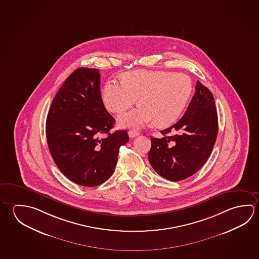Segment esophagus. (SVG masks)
Instances as JSON below:
<instances>
[{
  "label": "esophagus",
  "instance_id": "34e87169",
  "mask_svg": "<svg viewBox=\"0 0 259 259\" xmlns=\"http://www.w3.org/2000/svg\"><path fill=\"white\" fill-rule=\"evenodd\" d=\"M128 136H129L130 138H134L136 136H139V133L136 131V130H130V131L128 132Z\"/></svg>",
  "mask_w": 259,
  "mask_h": 259
}]
</instances>
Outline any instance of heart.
Returning <instances> with one entry per match:
<instances>
[{"instance_id": "b5f03b06", "label": "heart", "mask_w": 259, "mask_h": 259, "mask_svg": "<svg viewBox=\"0 0 259 259\" xmlns=\"http://www.w3.org/2000/svg\"><path fill=\"white\" fill-rule=\"evenodd\" d=\"M192 91L193 83L185 73L135 70L124 73L122 82H106L102 101L106 110L121 114L138 98L140 106L119 117L120 127H141L151 121L163 127L179 117Z\"/></svg>"}]
</instances>
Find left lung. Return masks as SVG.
<instances>
[{
  "mask_svg": "<svg viewBox=\"0 0 259 259\" xmlns=\"http://www.w3.org/2000/svg\"><path fill=\"white\" fill-rule=\"evenodd\" d=\"M152 137L148 160L159 176L181 181L200 170L213 150L218 133V113L212 93L197 81L186 113L177 123Z\"/></svg>",
  "mask_w": 259,
  "mask_h": 259,
  "instance_id": "obj_1",
  "label": "left lung"
}]
</instances>
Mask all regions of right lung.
I'll list each match as a JSON object with an SVG mask.
<instances>
[{
  "instance_id": "add662e5",
  "label": "right lung",
  "mask_w": 259,
  "mask_h": 259,
  "mask_svg": "<svg viewBox=\"0 0 259 259\" xmlns=\"http://www.w3.org/2000/svg\"><path fill=\"white\" fill-rule=\"evenodd\" d=\"M114 118L105 109L99 70L78 68L61 87L46 119V138L53 159L71 181L94 187L108 180L127 132L110 134ZM107 134L99 139L101 134Z\"/></svg>"
}]
</instances>
